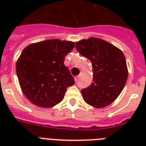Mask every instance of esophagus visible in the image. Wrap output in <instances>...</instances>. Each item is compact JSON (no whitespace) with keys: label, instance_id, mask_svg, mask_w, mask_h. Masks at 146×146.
<instances>
[{"label":"esophagus","instance_id":"esophagus-1","mask_svg":"<svg viewBox=\"0 0 146 146\" xmlns=\"http://www.w3.org/2000/svg\"><path fill=\"white\" fill-rule=\"evenodd\" d=\"M79 78H80V76H76L75 77V82H76L78 81V80H79Z\"/></svg>","mask_w":146,"mask_h":146}]
</instances>
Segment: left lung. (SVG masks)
Returning a JSON list of instances; mask_svg holds the SVG:
<instances>
[{
    "instance_id": "8db88e82",
    "label": "left lung",
    "mask_w": 146,
    "mask_h": 146,
    "mask_svg": "<svg viewBox=\"0 0 146 146\" xmlns=\"http://www.w3.org/2000/svg\"><path fill=\"white\" fill-rule=\"evenodd\" d=\"M76 48L92 64L93 82L81 91L85 102L97 108L111 104L121 93L128 77L122 50L94 37L76 42Z\"/></svg>"
}]
</instances>
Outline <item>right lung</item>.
I'll return each instance as SVG.
<instances>
[{
	"label": "right lung",
	"instance_id": "obj_1",
	"mask_svg": "<svg viewBox=\"0 0 146 146\" xmlns=\"http://www.w3.org/2000/svg\"><path fill=\"white\" fill-rule=\"evenodd\" d=\"M74 42L48 39L30 44L16 64L19 86L33 104L51 108L64 99L67 87L75 82L64 64Z\"/></svg>",
	"mask_w": 146,
	"mask_h": 146
}]
</instances>
